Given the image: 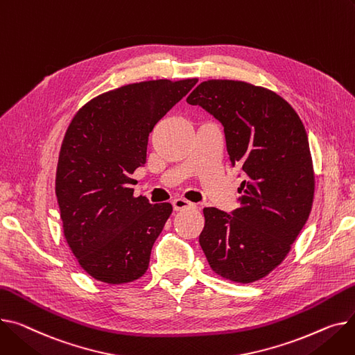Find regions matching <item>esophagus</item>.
Wrapping results in <instances>:
<instances>
[{
    "instance_id": "34e87169",
    "label": "esophagus",
    "mask_w": 355,
    "mask_h": 355,
    "mask_svg": "<svg viewBox=\"0 0 355 355\" xmlns=\"http://www.w3.org/2000/svg\"><path fill=\"white\" fill-rule=\"evenodd\" d=\"M171 204H173L174 211H181V209H185V208H193V207H196L193 202L187 201V200H184V198H175V200H173Z\"/></svg>"
}]
</instances>
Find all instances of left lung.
Segmentation results:
<instances>
[{
  "mask_svg": "<svg viewBox=\"0 0 355 355\" xmlns=\"http://www.w3.org/2000/svg\"><path fill=\"white\" fill-rule=\"evenodd\" d=\"M224 127L232 167L244 181L231 214L204 208L200 245L212 271L248 284L278 267L311 212L314 171L309 137L278 94L243 81L209 80L188 96Z\"/></svg>",
  "mask_w": 355,
  "mask_h": 355,
  "instance_id": "1",
  "label": "left lung"
}]
</instances>
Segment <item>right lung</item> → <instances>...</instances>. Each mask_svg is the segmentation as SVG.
I'll return each mask as SVG.
<instances>
[{"mask_svg": "<svg viewBox=\"0 0 355 355\" xmlns=\"http://www.w3.org/2000/svg\"><path fill=\"white\" fill-rule=\"evenodd\" d=\"M197 83L124 85L87 103L71 121L58 157L55 194L65 240L92 278L124 284L147 271L173 207L134 197L131 174L147 161L154 125Z\"/></svg>", "mask_w": 355, "mask_h": 355, "instance_id": "right-lung-1", "label": "right lung"}]
</instances>
